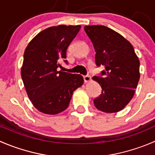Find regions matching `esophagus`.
<instances>
[{"instance_id": "34e87169", "label": "esophagus", "mask_w": 155, "mask_h": 155, "mask_svg": "<svg viewBox=\"0 0 155 155\" xmlns=\"http://www.w3.org/2000/svg\"><path fill=\"white\" fill-rule=\"evenodd\" d=\"M83 79L85 82H89V81L91 80V76H90L89 75H85V76H83Z\"/></svg>"}]
</instances>
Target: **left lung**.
<instances>
[{"label": "left lung", "instance_id": "left-lung-1", "mask_svg": "<svg viewBox=\"0 0 155 155\" xmlns=\"http://www.w3.org/2000/svg\"><path fill=\"white\" fill-rule=\"evenodd\" d=\"M84 29L96 52V66L104 67L92 78L101 87L94 106L105 113L118 112L134 95L140 77L139 58L132 45L111 28L86 25Z\"/></svg>", "mask_w": 155, "mask_h": 155}]
</instances>
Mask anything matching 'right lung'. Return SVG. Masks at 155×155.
Listing matches in <instances>:
<instances>
[{"label": "right lung", "instance_id": "right-lung-1", "mask_svg": "<svg viewBox=\"0 0 155 155\" xmlns=\"http://www.w3.org/2000/svg\"><path fill=\"white\" fill-rule=\"evenodd\" d=\"M80 25H61L39 32L25 48L21 76L35 107L57 114L68 107L75 90L83 84L79 74L58 71L61 61L67 64V50Z\"/></svg>", "mask_w": 155, "mask_h": 155}]
</instances>
